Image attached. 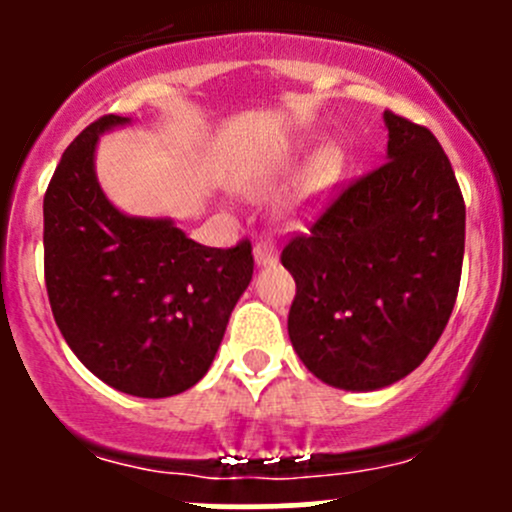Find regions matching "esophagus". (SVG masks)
<instances>
[{"label":"esophagus","instance_id":"esophagus-1","mask_svg":"<svg viewBox=\"0 0 512 512\" xmlns=\"http://www.w3.org/2000/svg\"><path fill=\"white\" fill-rule=\"evenodd\" d=\"M255 262L257 265H272V262H277V245L272 237H260L255 242Z\"/></svg>","mask_w":512,"mask_h":512}]
</instances>
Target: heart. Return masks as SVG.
Listing matches in <instances>:
<instances>
[{
  "label": "heart",
  "mask_w": 512,
  "mask_h": 512,
  "mask_svg": "<svg viewBox=\"0 0 512 512\" xmlns=\"http://www.w3.org/2000/svg\"><path fill=\"white\" fill-rule=\"evenodd\" d=\"M280 168H282V160H277L275 165H270L267 175L277 173ZM337 170H339V158L334 156V153H324V156H319L317 163L312 165V173L309 175H312L314 185H322V183H327V180H332L334 175H337Z\"/></svg>",
  "instance_id": "heart-1"
}]
</instances>
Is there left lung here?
<instances>
[{"instance_id": "obj_1", "label": "left lung", "mask_w": 512, "mask_h": 512, "mask_svg": "<svg viewBox=\"0 0 512 512\" xmlns=\"http://www.w3.org/2000/svg\"><path fill=\"white\" fill-rule=\"evenodd\" d=\"M389 160L339 188L282 247L294 352L324 384L374 391L436 347L458 297L466 203L421 123L384 113Z\"/></svg>"}]
</instances>
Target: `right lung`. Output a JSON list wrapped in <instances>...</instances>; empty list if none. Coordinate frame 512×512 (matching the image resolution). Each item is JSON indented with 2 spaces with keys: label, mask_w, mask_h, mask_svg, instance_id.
I'll return each instance as SVG.
<instances>
[{
  "label": "right lung",
  "mask_w": 512,
  "mask_h": 512,
  "mask_svg": "<svg viewBox=\"0 0 512 512\" xmlns=\"http://www.w3.org/2000/svg\"><path fill=\"white\" fill-rule=\"evenodd\" d=\"M101 116L56 165L44 195V280L56 327L103 384L165 399L205 376L252 280V242L205 247L170 220L128 218L101 193Z\"/></svg>",
  "instance_id": "obj_1"
}]
</instances>
